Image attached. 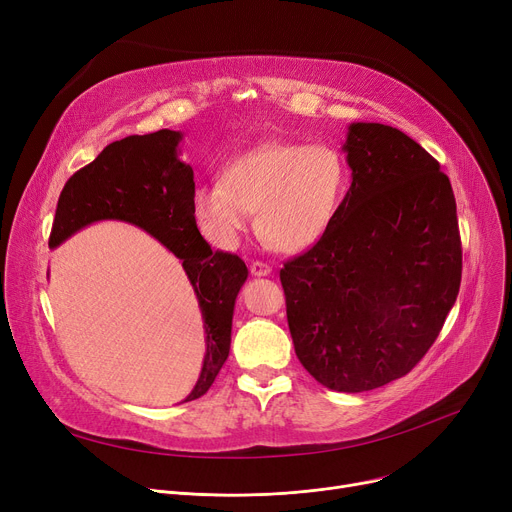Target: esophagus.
Wrapping results in <instances>:
<instances>
[{"label":"esophagus","mask_w":512,"mask_h":512,"mask_svg":"<svg viewBox=\"0 0 512 512\" xmlns=\"http://www.w3.org/2000/svg\"><path fill=\"white\" fill-rule=\"evenodd\" d=\"M249 270H251L253 276H267V274H272V267L267 265V263H263V261H251Z\"/></svg>","instance_id":"34e87169"}]
</instances>
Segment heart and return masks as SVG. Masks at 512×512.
Here are the masks:
<instances>
[{"label":"heart","mask_w":512,"mask_h":512,"mask_svg":"<svg viewBox=\"0 0 512 512\" xmlns=\"http://www.w3.org/2000/svg\"><path fill=\"white\" fill-rule=\"evenodd\" d=\"M348 188L344 155L328 143H267L234 157L222 182H203L193 213L213 247L232 251L251 226L284 253H301L334 224Z\"/></svg>","instance_id":"obj_1"}]
</instances>
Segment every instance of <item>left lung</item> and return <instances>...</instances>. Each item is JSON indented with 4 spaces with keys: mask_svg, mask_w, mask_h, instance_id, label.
I'll return each instance as SVG.
<instances>
[{
    "mask_svg": "<svg viewBox=\"0 0 512 512\" xmlns=\"http://www.w3.org/2000/svg\"><path fill=\"white\" fill-rule=\"evenodd\" d=\"M353 182L330 230L280 270L303 367L336 392L407 375L461 286L456 201L438 161L398 128L348 126Z\"/></svg>",
    "mask_w": 512,
    "mask_h": 512,
    "instance_id": "8db88e82",
    "label": "left lung"
}]
</instances>
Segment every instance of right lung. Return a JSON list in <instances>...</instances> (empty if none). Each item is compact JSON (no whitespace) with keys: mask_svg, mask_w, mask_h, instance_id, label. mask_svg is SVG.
<instances>
[{"mask_svg":"<svg viewBox=\"0 0 512 512\" xmlns=\"http://www.w3.org/2000/svg\"><path fill=\"white\" fill-rule=\"evenodd\" d=\"M180 139L168 128L132 134L74 172L58 199L49 249L93 222L120 220L143 228L182 261L207 334L201 375L182 400L188 402L211 388L228 359L234 301L249 270L234 253H213L201 236L193 213L195 174L178 159Z\"/></svg>","mask_w":512,"mask_h":512,"instance_id":"add662e5","label":"right lung"}]
</instances>
